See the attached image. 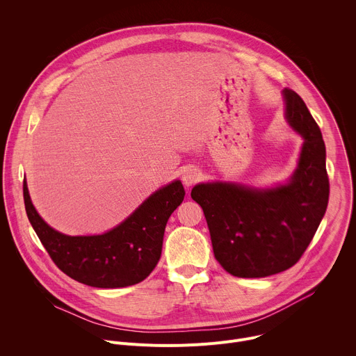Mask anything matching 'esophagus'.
Returning <instances> with one entry per match:
<instances>
[{"instance_id":"obj_1","label":"esophagus","mask_w":356,"mask_h":356,"mask_svg":"<svg viewBox=\"0 0 356 356\" xmlns=\"http://www.w3.org/2000/svg\"><path fill=\"white\" fill-rule=\"evenodd\" d=\"M201 177V173L197 168H188L183 172L181 175V181L186 187H191L193 184H195Z\"/></svg>"}]
</instances>
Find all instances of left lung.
I'll return each mask as SVG.
<instances>
[{"label":"left lung","instance_id":"obj_1","mask_svg":"<svg viewBox=\"0 0 356 356\" xmlns=\"http://www.w3.org/2000/svg\"><path fill=\"white\" fill-rule=\"evenodd\" d=\"M282 94L284 118L304 139L289 181L269 188L211 181L191 190L204 211L216 259L236 277H266L296 265L328 206L321 131L297 92L284 88Z\"/></svg>","mask_w":356,"mask_h":356}]
</instances>
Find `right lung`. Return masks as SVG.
I'll use <instances>...</instances> for the list:
<instances>
[{"instance_id":"add662e5","label":"right lung","mask_w":356,"mask_h":356,"mask_svg":"<svg viewBox=\"0 0 356 356\" xmlns=\"http://www.w3.org/2000/svg\"><path fill=\"white\" fill-rule=\"evenodd\" d=\"M184 194L181 181L175 180L150 194L113 229L101 235L70 236L42 220L24 180L25 210L49 257L69 277L99 289L132 286L150 275L161 259L168 220Z\"/></svg>"}]
</instances>
